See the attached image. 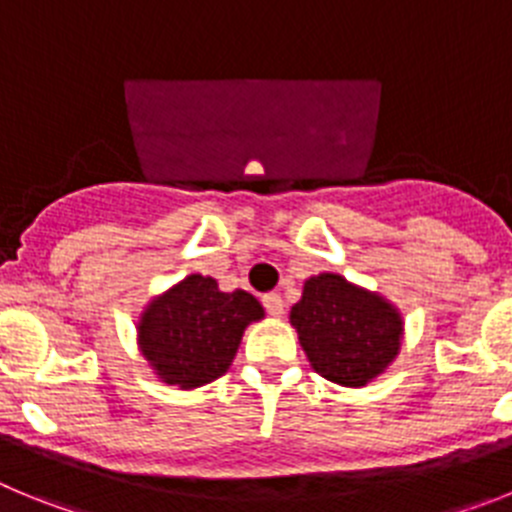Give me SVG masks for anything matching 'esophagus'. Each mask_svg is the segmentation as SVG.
<instances>
[{"mask_svg":"<svg viewBox=\"0 0 512 512\" xmlns=\"http://www.w3.org/2000/svg\"><path fill=\"white\" fill-rule=\"evenodd\" d=\"M261 302H264L266 312H269L271 318H282L284 315V300L277 295V292H269V295L261 297Z\"/></svg>","mask_w":512,"mask_h":512,"instance_id":"obj_1","label":"esophagus"}]
</instances>
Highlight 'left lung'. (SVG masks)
I'll return each mask as SVG.
<instances>
[{"label": "left lung", "instance_id": "1", "mask_svg": "<svg viewBox=\"0 0 512 512\" xmlns=\"http://www.w3.org/2000/svg\"><path fill=\"white\" fill-rule=\"evenodd\" d=\"M289 323L295 325L310 366L328 382L364 387L400 354L402 315L377 292L318 274L302 287Z\"/></svg>", "mask_w": 512, "mask_h": 512}]
</instances>
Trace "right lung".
<instances>
[{
  "mask_svg": "<svg viewBox=\"0 0 512 512\" xmlns=\"http://www.w3.org/2000/svg\"><path fill=\"white\" fill-rule=\"evenodd\" d=\"M264 318L253 295L220 292L212 277L189 274L153 297L138 320V346L161 382L194 390L230 369L243 330Z\"/></svg>",
  "mask_w": 512,
  "mask_h": 512,
  "instance_id": "add662e5",
  "label": "right lung"
}]
</instances>
